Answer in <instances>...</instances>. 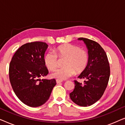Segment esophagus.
<instances>
[{
	"instance_id": "esophagus-1",
	"label": "esophagus",
	"mask_w": 125,
	"mask_h": 125,
	"mask_svg": "<svg viewBox=\"0 0 125 125\" xmlns=\"http://www.w3.org/2000/svg\"><path fill=\"white\" fill-rule=\"evenodd\" d=\"M62 82V80H56V83H61Z\"/></svg>"
}]
</instances>
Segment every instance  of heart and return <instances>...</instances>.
<instances>
[{"instance_id": "heart-1", "label": "heart", "mask_w": 125, "mask_h": 125, "mask_svg": "<svg viewBox=\"0 0 125 125\" xmlns=\"http://www.w3.org/2000/svg\"><path fill=\"white\" fill-rule=\"evenodd\" d=\"M59 59H65L64 67L56 70L52 74L53 77L58 80H66L74 74H80L88 66L89 55L85 49L77 45L65 44L57 47L54 52H49L44 58V64L48 69L54 71L57 68Z\"/></svg>"}]
</instances>
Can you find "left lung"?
Returning a JSON list of instances; mask_svg holds the SVG:
<instances>
[{"label": "left lung", "mask_w": 125, "mask_h": 125, "mask_svg": "<svg viewBox=\"0 0 125 125\" xmlns=\"http://www.w3.org/2000/svg\"><path fill=\"white\" fill-rule=\"evenodd\" d=\"M86 45L89 60L85 71L78 77L85 80L83 83L74 80L75 87L69 94L72 101L81 106H89L102 96L110 77V66L106 53L94 41L80 37Z\"/></svg>", "instance_id": "obj_1"}]
</instances>
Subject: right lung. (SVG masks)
<instances>
[{"label":"right lung","mask_w":125,"mask_h":125,"mask_svg":"<svg viewBox=\"0 0 125 125\" xmlns=\"http://www.w3.org/2000/svg\"><path fill=\"white\" fill-rule=\"evenodd\" d=\"M48 45L34 42L21 46L12 58L9 77L12 88L18 98L31 107H38L48 100L55 79H40L48 74L44 64V54Z\"/></svg>","instance_id":"obj_1"}]
</instances>
